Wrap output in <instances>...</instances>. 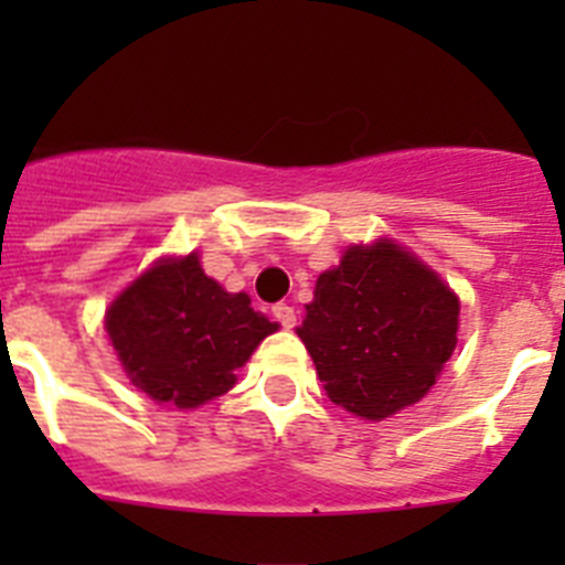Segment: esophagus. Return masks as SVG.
<instances>
[{
    "label": "esophagus",
    "mask_w": 565,
    "mask_h": 565,
    "mask_svg": "<svg viewBox=\"0 0 565 565\" xmlns=\"http://www.w3.org/2000/svg\"><path fill=\"white\" fill-rule=\"evenodd\" d=\"M271 313H274V319H277V322L282 328H294V326H297V311H294V308L288 306V302H277V306L271 308Z\"/></svg>",
    "instance_id": "1"
}]
</instances>
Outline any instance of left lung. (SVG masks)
<instances>
[{
	"label": "left lung",
	"instance_id": "1",
	"mask_svg": "<svg viewBox=\"0 0 565 565\" xmlns=\"http://www.w3.org/2000/svg\"><path fill=\"white\" fill-rule=\"evenodd\" d=\"M458 297L393 239L351 246L319 274L297 328L333 404L382 422L427 396L456 351Z\"/></svg>",
	"mask_w": 565,
	"mask_h": 565
}]
</instances>
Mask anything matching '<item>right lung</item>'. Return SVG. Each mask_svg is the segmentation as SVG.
I'll return each instance as SVG.
<instances>
[{"instance_id":"1","label":"right lung","mask_w":565,"mask_h":565,"mask_svg":"<svg viewBox=\"0 0 565 565\" xmlns=\"http://www.w3.org/2000/svg\"><path fill=\"white\" fill-rule=\"evenodd\" d=\"M104 328L138 391L192 411L232 391L234 371L279 326L254 311L248 294H228L206 277L198 254H186L154 263L124 288Z\"/></svg>"}]
</instances>
